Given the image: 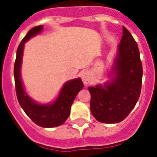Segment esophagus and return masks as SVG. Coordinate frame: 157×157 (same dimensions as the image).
<instances>
[{
  "instance_id": "obj_1",
  "label": "esophagus",
  "mask_w": 157,
  "mask_h": 157,
  "mask_svg": "<svg viewBox=\"0 0 157 157\" xmlns=\"http://www.w3.org/2000/svg\"><path fill=\"white\" fill-rule=\"evenodd\" d=\"M81 78H82V81L84 82V84L85 85H88L89 83L91 81V77H90V74L89 72H84L81 74Z\"/></svg>"
}]
</instances>
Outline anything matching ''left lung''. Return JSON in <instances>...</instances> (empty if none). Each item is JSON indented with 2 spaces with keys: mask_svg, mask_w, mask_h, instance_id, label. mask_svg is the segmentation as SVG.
<instances>
[{
  "mask_svg": "<svg viewBox=\"0 0 157 157\" xmlns=\"http://www.w3.org/2000/svg\"><path fill=\"white\" fill-rule=\"evenodd\" d=\"M116 76L104 86L89 87L92 114L101 123H117L127 118L137 103L142 86L143 67L136 40L123 26V37L112 70Z\"/></svg>",
  "mask_w": 157,
  "mask_h": 157,
  "instance_id": "left-lung-1",
  "label": "left lung"
}]
</instances>
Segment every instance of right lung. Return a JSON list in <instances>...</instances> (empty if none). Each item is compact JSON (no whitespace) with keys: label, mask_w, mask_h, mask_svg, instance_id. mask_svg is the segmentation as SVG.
Returning <instances> with one entry per match:
<instances>
[{"label":"right lung","mask_w":157,"mask_h":157,"mask_svg":"<svg viewBox=\"0 0 157 157\" xmlns=\"http://www.w3.org/2000/svg\"><path fill=\"white\" fill-rule=\"evenodd\" d=\"M43 28V25H38L29 30L17 49L16 60L13 68L15 88L19 104L29 118L39 127H54L63 124L67 120L70 114L72 102L79 91L82 90L84 85L80 78L67 82L62 88L56 101L51 105L38 104L25 94L20 75L24 43L31 37L41 32Z\"/></svg>","instance_id":"1"}]
</instances>
